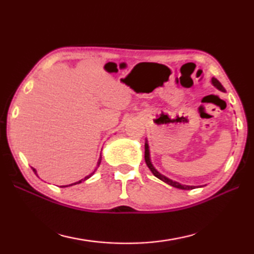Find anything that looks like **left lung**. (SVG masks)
<instances>
[{
    "instance_id": "left-lung-1",
    "label": "left lung",
    "mask_w": 254,
    "mask_h": 254,
    "mask_svg": "<svg viewBox=\"0 0 254 254\" xmlns=\"http://www.w3.org/2000/svg\"><path fill=\"white\" fill-rule=\"evenodd\" d=\"M212 84H213L217 89H220V91L225 92V88L223 87L220 81H218L216 78H214V77L212 78ZM144 160H145V163H147V166L149 167V169L151 170V173H152L154 176H156L157 178L162 180V182H165L166 184L170 185V186L176 187V188H179V189H185V190H189V189H194V188H195V186H188V185H182V184H179V183H177V182H174V180L167 178L166 176H163V175H161L160 173H159V171L153 167V165L151 163V160H150V151H149L148 141H145V143H144Z\"/></svg>"
}]
</instances>
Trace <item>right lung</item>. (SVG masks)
<instances>
[{
	"mask_svg": "<svg viewBox=\"0 0 254 254\" xmlns=\"http://www.w3.org/2000/svg\"><path fill=\"white\" fill-rule=\"evenodd\" d=\"M101 160H102V157L100 156V159H98V161H97V167H98V166H100V163H101ZM97 167H96V169H97ZM32 169H33V171H34V174H36V175H37V170H36V169H34V168H32ZM96 169H95V170H94V171H93V173H92L91 175L86 176V177H85L84 179H80V180H79V182H77V183H74V184H70V185H67V186H60V187H68V186H72V185H76V184H80L81 182H85V180H86V179H88L89 177H92V176L94 175V173H95V171H96Z\"/></svg>",
	"mask_w": 254,
	"mask_h": 254,
	"instance_id": "1",
	"label": "right lung"
}]
</instances>
